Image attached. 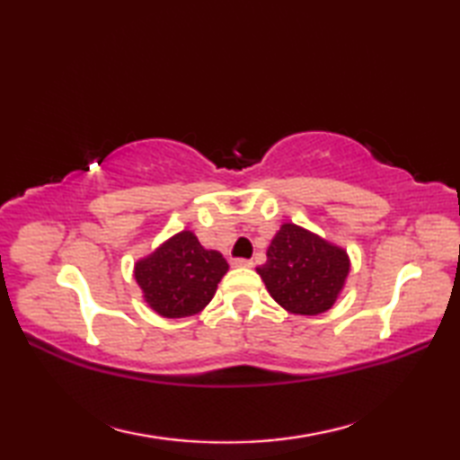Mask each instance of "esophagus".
I'll list each match as a JSON object with an SVG mask.
<instances>
[{
  "label": "esophagus",
  "instance_id": "obj_1",
  "mask_svg": "<svg viewBox=\"0 0 460 460\" xmlns=\"http://www.w3.org/2000/svg\"><path fill=\"white\" fill-rule=\"evenodd\" d=\"M231 265L233 267H252V261L251 259H233Z\"/></svg>",
  "mask_w": 460,
  "mask_h": 460
}]
</instances>
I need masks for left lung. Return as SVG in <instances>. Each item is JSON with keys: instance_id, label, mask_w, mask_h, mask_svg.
I'll list each match as a JSON object with an SVG mask.
<instances>
[{"instance_id": "8db88e82", "label": "left lung", "mask_w": 460, "mask_h": 460, "mask_svg": "<svg viewBox=\"0 0 460 460\" xmlns=\"http://www.w3.org/2000/svg\"><path fill=\"white\" fill-rule=\"evenodd\" d=\"M348 270L344 251L290 223L282 225L270 241L267 262L257 269L280 306L306 316L332 308Z\"/></svg>"}]
</instances>
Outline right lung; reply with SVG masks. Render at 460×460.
<instances>
[{"label":"right lung","instance_id":"add662e5","mask_svg":"<svg viewBox=\"0 0 460 460\" xmlns=\"http://www.w3.org/2000/svg\"><path fill=\"white\" fill-rule=\"evenodd\" d=\"M227 269L221 252L205 251L193 233L181 231L136 265V280L158 314L183 318L208 305Z\"/></svg>","mask_w":460,"mask_h":460}]
</instances>
